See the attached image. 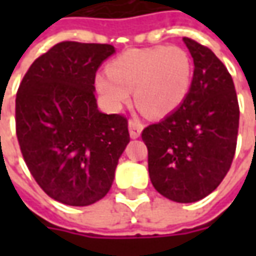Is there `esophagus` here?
Returning <instances> with one entry per match:
<instances>
[{
    "label": "esophagus",
    "instance_id": "obj_1",
    "mask_svg": "<svg viewBox=\"0 0 256 256\" xmlns=\"http://www.w3.org/2000/svg\"><path fill=\"white\" fill-rule=\"evenodd\" d=\"M144 128V123L140 122L137 119H130L128 120V132H130V137L132 138H138L141 136V132Z\"/></svg>",
    "mask_w": 256,
    "mask_h": 256
}]
</instances>
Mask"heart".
Segmentation results:
<instances>
[{"mask_svg":"<svg viewBox=\"0 0 256 256\" xmlns=\"http://www.w3.org/2000/svg\"><path fill=\"white\" fill-rule=\"evenodd\" d=\"M106 74L96 78V86L110 106L124 104L134 90L141 111L163 116L188 94L193 66L182 48L155 46L126 50L108 64Z\"/></svg>","mask_w":256,"mask_h":256,"instance_id":"obj_1","label":"heart"}]
</instances>
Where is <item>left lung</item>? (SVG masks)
<instances>
[{
    "mask_svg": "<svg viewBox=\"0 0 256 256\" xmlns=\"http://www.w3.org/2000/svg\"><path fill=\"white\" fill-rule=\"evenodd\" d=\"M193 58L186 97L163 120L142 130L150 182L177 203L202 200L218 188L234 158L240 108L232 75L211 49L184 38Z\"/></svg>",
    "mask_w": 256,
    "mask_h": 256,
    "instance_id": "obj_1",
    "label": "left lung"
}]
</instances>
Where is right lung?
<instances>
[{"instance_id":"add662e5","label":"right lung","mask_w":256,"mask_h":256,"mask_svg":"<svg viewBox=\"0 0 256 256\" xmlns=\"http://www.w3.org/2000/svg\"><path fill=\"white\" fill-rule=\"evenodd\" d=\"M108 44L63 41L41 54L16 94V136L26 164L49 198L89 206L106 196L130 141L128 118L98 111L96 71Z\"/></svg>"}]
</instances>
